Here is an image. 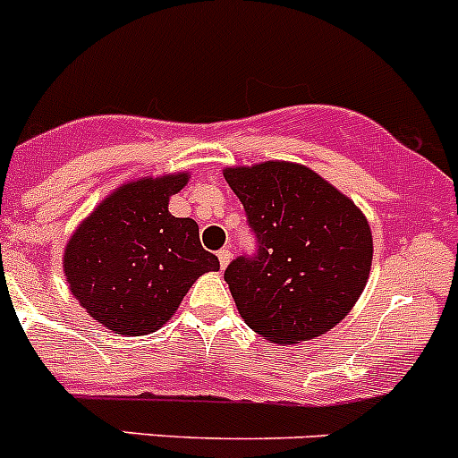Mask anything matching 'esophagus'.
Returning a JSON list of instances; mask_svg holds the SVG:
<instances>
[{"mask_svg": "<svg viewBox=\"0 0 458 458\" xmlns=\"http://www.w3.org/2000/svg\"><path fill=\"white\" fill-rule=\"evenodd\" d=\"M230 259H233V253H230L228 249H224V250H219V264H221V268H225L230 264Z\"/></svg>", "mask_w": 458, "mask_h": 458, "instance_id": "obj_1", "label": "esophagus"}]
</instances>
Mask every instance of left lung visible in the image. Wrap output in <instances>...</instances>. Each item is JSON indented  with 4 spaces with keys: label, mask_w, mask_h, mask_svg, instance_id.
<instances>
[{
    "label": "left lung",
    "mask_w": 458,
    "mask_h": 458,
    "mask_svg": "<svg viewBox=\"0 0 458 458\" xmlns=\"http://www.w3.org/2000/svg\"><path fill=\"white\" fill-rule=\"evenodd\" d=\"M259 243L224 277L246 326L271 344H301L339 326L373 264V233L352 199L310 166L284 160L225 166Z\"/></svg>",
    "instance_id": "8db88e82"
}]
</instances>
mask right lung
<instances>
[{"label":"right lung","mask_w":458,"mask_h":458,"mask_svg":"<svg viewBox=\"0 0 458 458\" xmlns=\"http://www.w3.org/2000/svg\"><path fill=\"white\" fill-rule=\"evenodd\" d=\"M187 171L144 176L110 191L72 233L63 271L72 296L97 323L123 336L160 330L203 273L219 271L199 224L169 212Z\"/></svg>","instance_id":"obj_1"}]
</instances>
